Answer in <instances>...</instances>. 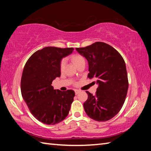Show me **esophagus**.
I'll use <instances>...</instances> for the list:
<instances>
[{"label":"esophagus","mask_w":151,"mask_h":151,"mask_svg":"<svg viewBox=\"0 0 151 151\" xmlns=\"http://www.w3.org/2000/svg\"><path fill=\"white\" fill-rule=\"evenodd\" d=\"M75 94L77 95L79 93H81V90H78V89H75Z\"/></svg>","instance_id":"obj_1"}]
</instances>
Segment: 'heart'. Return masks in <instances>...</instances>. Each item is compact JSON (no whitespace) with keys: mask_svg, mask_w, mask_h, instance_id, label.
Returning <instances> with one entry per match:
<instances>
[{"mask_svg":"<svg viewBox=\"0 0 151 151\" xmlns=\"http://www.w3.org/2000/svg\"><path fill=\"white\" fill-rule=\"evenodd\" d=\"M72 60L76 66L78 65L80 63L85 62V60L84 58H83V56H82L81 55H79V54L74 55L72 57ZM65 60L63 59L62 60V62L60 63V69L63 70L64 69V67H65Z\"/></svg>","mask_w":151,"mask_h":151,"instance_id":"obj_1","label":"heart"}]
</instances>
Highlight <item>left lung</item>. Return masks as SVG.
I'll return each mask as SVG.
<instances>
[{
    "instance_id": "8db88e82",
    "label": "left lung",
    "mask_w": 151,
    "mask_h": 151,
    "mask_svg": "<svg viewBox=\"0 0 151 151\" xmlns=\"http://www.w3.org/2000/svg\"><path fill=\"white\" fill-rule=\"evenodd\" d=\"M88 60L89 78L97 79L95 95L88 91L84 108L88 116L97 121H106L118 114L129 88L126 65L114 48L103 42L76 48Z\"/></svg>"
}]
</instances>
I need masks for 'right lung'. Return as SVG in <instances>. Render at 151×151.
Instances as JSON below:
<instances>
[{
	"instance_id": "add662e5",
	"label": "right lung",
	"mask_w": 151,
	"mask_h": 151,
	"mask_svg": "<svg viewBox=\"0 0 151 151\" xmlns=\"http://www.w3.org/2000/svg\"><path fill=\"white\" fill-rule=\"evenodd\" d=\"M73 50L45 47L34 52L24 67L21 81L22 98L31 114L44 124L59 123L69 114L75 91L56 90L51 84L61 75V61Z\"/></svg>"
}]
</instances>
